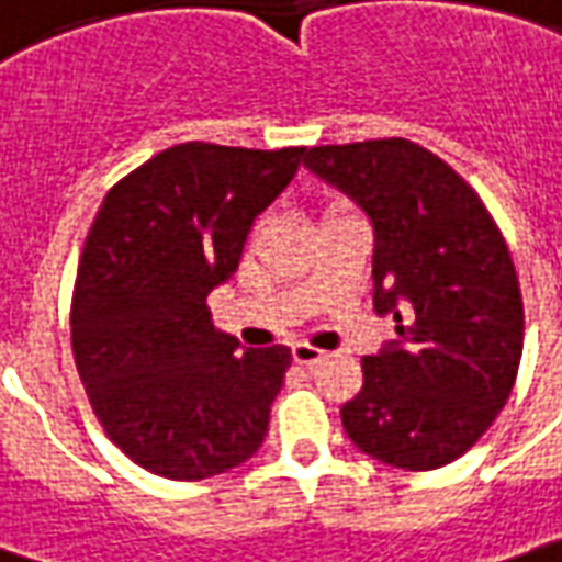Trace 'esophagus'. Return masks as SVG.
I'll return each instance as SVG.
<instances>
[{
	"mask_svg": "<svg viewBox=\"0 0 562 562\" xmlns=\"http://www.w3.org/2000/svg\"><path fill=\"white\" fill-rule=\"evenodd\" d=\"M292 360H295L297 366H307V369H311V366H316V362L326 360V353L311 345H292Z\"/></svg>",
	"mask_w": 562,
	"mask_h": 562,
	"instance_id": "obj_1",
	"label": "esophagus"
}]
</instances>
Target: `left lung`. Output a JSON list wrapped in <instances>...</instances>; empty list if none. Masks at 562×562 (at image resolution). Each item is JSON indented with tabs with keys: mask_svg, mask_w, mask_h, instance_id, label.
I'll return each mask as SVG.
<instances>
[{
	"mask_svg": "<svg viewBox=\"0 0 562 562\" xmlns=\"http://www.w3.org/2000/svg\"><path fill=\"white\" fill-rule=\"evenodd\" d=\"M304 166L372 221V304L400 335L362 360V391L341 409L347 437L391 468H442L490 430L520 369L505 236L473 187L406 137L311 147Z\"/></svg>",
	"mask_w": 562,
	"mask_h": 562,
	"instance_id": "8db88e82",
	"label": "left lung"
}]
</instances>
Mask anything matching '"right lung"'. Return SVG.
Returning <instances> with one entry per match:
<instances>
[{
	"instance_id": "obj_1",
	"label": "right lung",
	"mask_w": 562,
	"mask_h": 562,
	"mask_svg": "<svg viewBox=\"0 0 562 562\" xmlns=\"http://www.w3.org/2000/svg\"><path fill=\"white\" fill-rule=\"evenodd\" d=\"M301 156L187 140L104 196L72 289V360L106 437L144 471L205 480L265 442L292 350H239L205 297Z\"/></svg>"
}]
</instances>
